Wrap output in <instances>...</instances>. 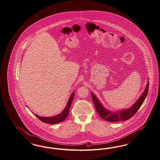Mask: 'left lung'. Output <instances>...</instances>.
I'll return each mask as SVG.
<instances>
[{"instance_id": "left-lung-1", "label": "left lung", "mask_w": 160, "mask_h": 160, "mask_svg": "<svg viewBox=\"0 0 160 160\" xmlns=\"http://www.w3.org/2000/svg\"><path fill=\"white\" fill-rule=\"evenodd\" d=\"M148 89L149 80H148L145 89L139 97V98L137 100V101L130 108L122 109L120 111H118L117 112H112L105 108L101 102L99 101V100L98 99V98L95 95V94L91 93V95L98 113L105 121L109 122L126 121L132 117L137 112L139 109L141 108V105H142L147 96Z\"/></svg>"}]
</instances>
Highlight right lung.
<instances>
[{
  "instance_id": "obj_1",
  "label": "right lung",
  "mask_w": 160,
  "mask_h": 160,
  "mask_svg": "<svg viewBox=\"0 0 160 160\" xmlns=\"http://www.w3.org/2000/svg\"><path fill=\"white\" fill-rule=\"evenodd\" d=\"M74 96H75V93H74V92H72L71 94V96H70V98L67 102L65 108L60 114H59L58 115L52 116V117H46L39 116V115H37L36 114H35L34 115H36V117L38 118L40 121L45 122V123H47V124H57V123H59L61 122H63L67 118V116L68 115L69 112H70V108L71 105V103L74 99Z\"/></svg>"
}]
</instances>
